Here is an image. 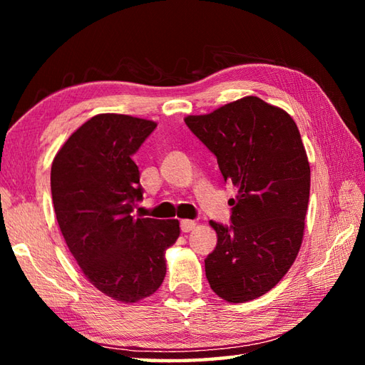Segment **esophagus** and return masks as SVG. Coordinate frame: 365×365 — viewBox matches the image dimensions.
<instances>
[{
	"instance_id": "esophagus-1",
	"label": "esophagus",
	"mask_w": 365,
	"mask_h": 365,
	"mask_svg": "<svg viewBox=\"0 0 365 365\" xmlns=\"http://www.w3.org/2000/svg\"><path fill=\"white\" fill-rule=\"evenodd\" d=\"M195 227H196L195 221H190V220H182L180 221V229H182V232H185V234H187V232L195 230Z\"/></svg>"
}]
</instances>
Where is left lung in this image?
I'll use <instances>...</instances> for the list:
<instances>
[{
	"label": "left lung",
	"instance_id": "left-lung-1",
	"mask_svg": "<svg viewBox=\"0 0 365 365\" xmlns=\"http://www.w3.org/2000/svg\"><path fill=\"white\" fill-rule=\"evenodd\" d=\"M185 123L238 188L230 221H210L218 243L205 259L212 290L229 302L262 297L293 265L304 234L311 168L297 123L259 97H245Z\"/></svg>",
	"mask_w": 365,
	"mask_h": 365
}]
</instances>
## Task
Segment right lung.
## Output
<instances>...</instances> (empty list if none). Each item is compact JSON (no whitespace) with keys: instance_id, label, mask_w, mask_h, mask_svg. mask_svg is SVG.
<instances>
[{"instance_id":"right-lung-1","label":"right lung","mask_w":365,"mask_h":365,"mask_svg":"<svg viewBox=\"0 0 365 365\" xmlns=\"http://www.w3.org/2000/svg\"><path fill=\"white\" fill-rule=\"evenodd\" d=\"M157 123L98 114L61 147L51 165V197L63 237L88 281L122 302L160 289L165 252L180 235L177 220L135 216L143 199L133 155Z\"/></svg>"}]
</instances>
